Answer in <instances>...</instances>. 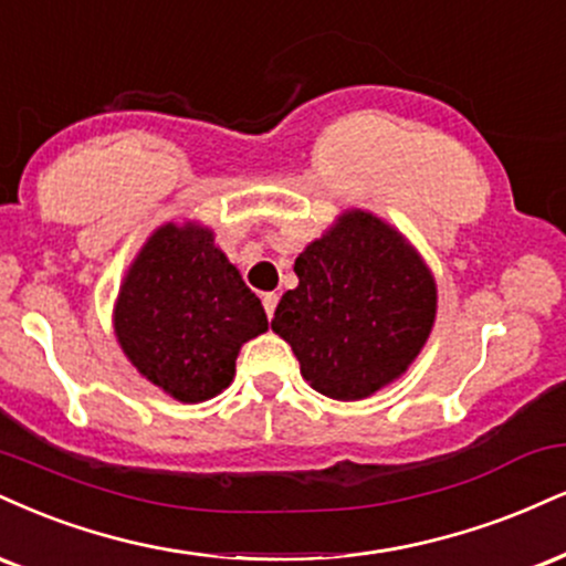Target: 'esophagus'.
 Here are the masks:
<instances>
[{"mask_svg":"<svg viewBox=\"0 0 566 566\" xmlns=\"http://www.w3.org/2000/svg\"><path fill=\"white\" fill-rule=\"evenodd\" d=\"M276 303H279V295H276V292H265V295H263V308H265V313H269V318L274 316Z\"/></svg>","mask_w":566,"mask_h":566,"instance_id":"1","label":"esophagus"}]
</instances>
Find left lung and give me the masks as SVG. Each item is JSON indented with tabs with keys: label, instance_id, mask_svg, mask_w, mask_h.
<instances>
[{
	"label": "left lung",
	"instance_id": "obj_1",
	"mask_svg": "<svg viewBox=\"0 0 566 566\" xmlns=\"http://www.w3.org/2000/svg\"><path fill=\"white\" fill-rule=\"evenodd\" d=\"M295 290L271 329L292 345L313 390L360 400L390 385L419 356L434 322L438 290L398 231L364 210L339 218L297 255Z\"/></svg>",
	"mask_w": 566,
	"mask_h": 566
}]
</instances>
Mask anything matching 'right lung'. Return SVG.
I'll return each mask as SVG.
<instances>
[{"instance_id":"right-lung-1","label":"right lung","mask_w":566,"mask_h":566,"mask_svg":"<svg viewBox=\"0 0 566 566\" xmlns=\"http://www.w3.org/2000/svg\"><path fill=\"white\" fill-rule=\"evenodd\" d=\"M269 329L261 301L213 244V231L166 223L128 269L115 335L128 360L181 403L229 387L242 343Z\"/></svg>"}]
</instances>
